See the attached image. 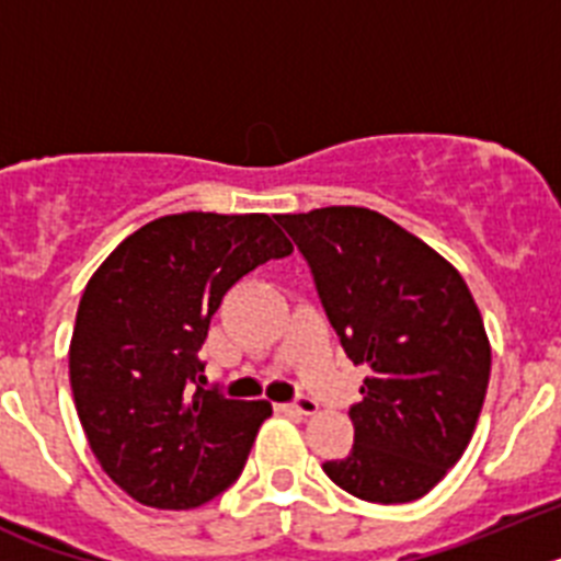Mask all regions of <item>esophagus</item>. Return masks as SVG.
<instances>
[{
    "mask_svg": "<svg viewBox=\"0 0 561 561\" xmlns=\"http://www.w3.org/2000/svg\"><path fill=\"white\" fill-rule=\"evenodd\" d=\"M277 410H284V413H295V415H314L317 413V401L314 399H306L300 396L297 401H289V404H280Z\"/></svg>",
    "mask_w": 561,
    "mask_h": 561,
    "instance_id": "obj_1",
    "label": "esophagus"
}]
</instances>
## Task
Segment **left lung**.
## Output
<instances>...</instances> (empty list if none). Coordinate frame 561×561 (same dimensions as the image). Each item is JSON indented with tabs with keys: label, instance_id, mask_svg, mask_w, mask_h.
<instances>
[{
	"label": "left lung",
	"instance_id": "8db88e82",
	"mask_svg": "<svg viewBox=\"0 0 561 561\" xmlns=\"http://www.w3.org/2000/svg\"><path fill=\"white\" fill-rule=\"evenodd\" d=\"M309 264L342 348L368 376L348 410L354 447L323 472L368 503H410L472 440L492 348L449 261L368 207L277 216Z\"/></svg>",
	"mask_w": 561,
	"mask_h": 561
}]
</instances>
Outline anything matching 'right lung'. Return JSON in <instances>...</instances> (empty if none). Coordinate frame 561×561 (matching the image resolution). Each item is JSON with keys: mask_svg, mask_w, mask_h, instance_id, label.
Listing matches in <instances>:
<instances>
[{"mask_svg": "<svg viewBox=\"0 0 561 561\" xmlns=\"http://www.w3.org/2000/svg\"><path fill=\"white\" fill-rule=\"evenodd\" d=\"M291 252L266 213L148 221L92 275L69 345L78 419L103 472L151 508H196L238 480L270 401L192 390L210 317L247 272Z\"/></svg>", "mask_w": 561, "mask_h": 561, "instance_id": "obj_1", "label": "right lung"}]
</instances>
